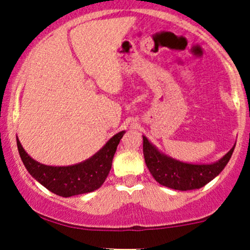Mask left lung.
<instances>
[{
  "label": "left lung",
  "mask_w": 250,
  "mask_h": 250,
  "mask_svg": "<svg viewBox=\"0 0 250 250\" xmlns=\"http://www.w3.org/2000/svg\"><path fill=\"white\" fill-rule=\"evenodd\" d=\"M234 148L235 146L222 159L211 165H191L162 154L143 136V155L150 174L160 185L176 190L200 189L210 182L225 169Z\"/></svg>",
  "instance_id": "left-lung-1"
}]
</instances>
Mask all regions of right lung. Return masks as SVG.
I'll return each mask as SVG.
<instances>
[{"instance_id":"1","label":"right lung","mask_w":250,"mask_h":250,"mask_svg":"<svg viewBox=\"0 0 250 250\" xmlns=\"http://www.w3.org/2000/svg\"><path fill=\"white\" fill-rule=\"evenodd\" d=\"M125 133L123 130L114 135L90 159L67 167L42 165L25 153L17 137L16 142L22 162L31 176L51 193L62 197H70L90 193L101 187L110 171L114 154Z\"/></svg>"}]
</instances>
